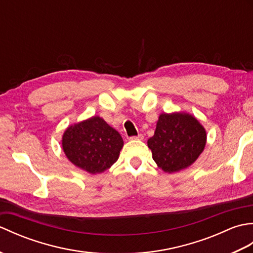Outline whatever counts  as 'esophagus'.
I'll return each mask as SVG.
<instances>
[{
  "label": "esophagus",
  "instance_id": "1",
  "mask_svg": "<svg viewBox=\"0 0 253 253\" xmlns=\"http://www.w3.org/2000/svg\"><path fill=\"white\" fill-rule=\"evenodd\" d=\"M142 139H143V136L140 133V135H138V136H132V137H130L129 140H142Z\"/></svg>",
  "mask_w": 253,
  "mask_h": 253
}]
</instances>
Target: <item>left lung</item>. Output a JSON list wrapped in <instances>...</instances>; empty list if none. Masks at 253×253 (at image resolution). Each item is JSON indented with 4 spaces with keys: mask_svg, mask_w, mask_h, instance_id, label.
Listing matches in <instances>:
<instances>
[{
    "mask_svg": "<svg viewBox=\"0 0 253 253\" xmlns=\"http://www.w3.org/2000/svg\"><path fill=\"white\" fill-rule=\"evenodd\" d=\"M206 143L207 131L200 122L189 113L174 112L160 114L148 147L158 168L170 174L195 163Z\"/></svg>",
    "mask_w": 253,
    "mask_h": 253,
    "instance_id": "obj_1",
    "label": "left lung"
}]
</instances>
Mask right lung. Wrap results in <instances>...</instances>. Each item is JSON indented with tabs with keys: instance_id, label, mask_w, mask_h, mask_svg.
Segmentation results:
<instances>
[{
	"instance_id": "obj_1",
	"label": "right lung",
	"mask_w": 253,
	"mask_h": 253,
	"mask_svg": "<svg viewBox=\"0 0 253 253\" xmlns=\"http://www.w3.org/2000/svg\"><path fill=\"white\" fill-rule=\"evenodd\" d=\"M123 146L120 132L100 116L68 126L62 137L66 158L89 174H100L109 169L120 157Z\"/></svg>"
}]
</instances>
